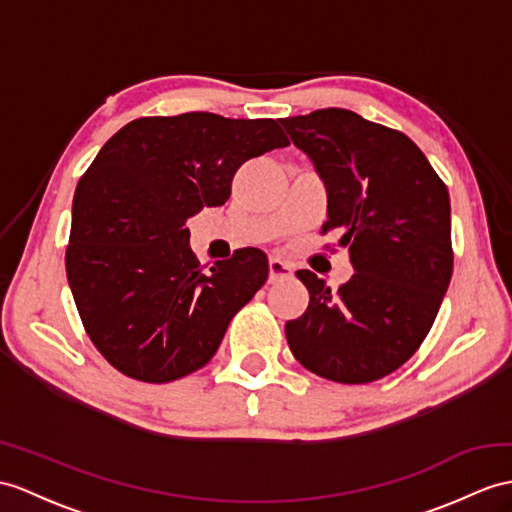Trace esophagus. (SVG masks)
Masks as SVG:
<instances>
[{"instance_id": "1", "label": "esophagus", "mask_w": 512, "mask_h": 512, "mask_svg": "<svg viewBox=\"0 0 512 512\" xmlns=\"http://www.w3.org/2000/svg\"><path fill=\"white\" fill-rule=\"evenodd\" d=\"M293 276V267L289 263H282L280 258H269V282H278Z\"/></svg>"}]
</instances>
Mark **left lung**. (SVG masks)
<instances>
[{"label":"left lung","mask_w":512,"mask_h":512,"mask_svg":"<svg viewBox=\"0 0 512 512\" xmlns=\"http://www.w3.org/2000/svg\"><path fill=\"white\" fill-rule=\"evenodd\" d=\"M328 191L321 234L341 232L354 276L330 291L313 271L302 317L286 321L293 356L341 384L389 376L413 356L439 313L454 269L450 193L400 130L345 108L280 119Z\"/></svg>","instance_id":"1"}]
</instances>
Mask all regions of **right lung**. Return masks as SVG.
Returning a JSON list of instances; mask_svg holds the SVG:
<instances>
[{"label": "right lung", "instance_id": "add662e5", "mask_svg": "<svg viewBox=\"0 0 512 512\" xmlns=\"http://www.w3.org/2000/svg\"><path fill=\"white\" fill-rule=\"evenodd\" d=\"M286 145L276 119L184 112L134 119L99 149L73 195L65 265L86 334L123 376L162 384L215 356L269 263L243 247L204 271L186 219L226 204L243 162Z\"/></svg>", "mask_w": 512, "mask_h": 512}]
</instances>
